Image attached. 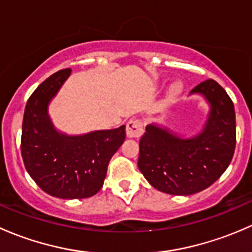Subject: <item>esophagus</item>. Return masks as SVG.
<instances>
[{
    "instance_id": "1",
    "label": "esophagus",
    "mask_w": 252,
    "mask_h": 252,
    "mask_svg": "<svg viewBox=\"0 0 252 252\" xmlns=\"http://www.w3.org/2000/svg\"><path fill=\"white\" fill-rule=\"evenodd\" d=\"M144 133V126L140 119H130L126 123V136L128 138H140Z\"/></svg>"
}]
</instances>
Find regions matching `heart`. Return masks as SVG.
I'll return each mask as SVG.
<instances>
[{
  "label": "heart",
  "instance_id": "obj_1",
  "mask_svg": "<svg viewBox=\"0 0 252 252\" xmlns=\"http://www.w3.org/2000/svg\"><path fill=\"white\" fill-rule=\"evenodd\" d=\"M182 84L180 83H174L173 85L171 86V89H169V98H174L175 96L179 95L180 93H182Z\"/></svg>",
  "mask_w": 252,
  "mask_h": 252
}]
</instances>
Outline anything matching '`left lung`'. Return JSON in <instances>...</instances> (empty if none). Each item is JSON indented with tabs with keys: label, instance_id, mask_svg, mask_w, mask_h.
<instances>
[{
	"label": "left lung",
	"instance_id": "left-lung-1",
	"mask_svg": "<svg viewBox=\"0 0 252 252\" xmlns=\"http://www.w3.org/2000/svg\"><path fill=\"white\" fill-rule=\"evenodd\" d=\"M190 94H201L211 105L201 134L180 139L150 124L139 144V169L152 187L166 194L191 195L206 189L224 173L234 155L236 124L232 98L213 79L200 83Z\"/></svg>",
	"mask_w": 252,
	"mask_h": 252
}]
</instances>
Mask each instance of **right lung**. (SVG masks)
<instances>
[{
    "label": "right lung",
    "instance_id": "right-lung-1",
    "mask_svg": "<svg viewBox=\"0 0 252 252\" xmlns=\"http://www.w3.org/2000/svg\"><path fill=\"white\" fill-rule=\"evenodd\" d=\"M70 68L42 81L28 100L22 126L20 151L28 173L47 194L61 199H85L102 188L111 157L126 139V126L79 136L53 128L47 114Z\"/></svg>",
    "mask_w": 252,
    "mask_h": 252
}]
</instances>
